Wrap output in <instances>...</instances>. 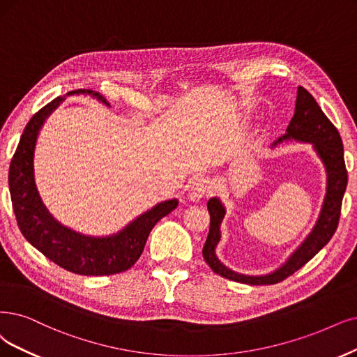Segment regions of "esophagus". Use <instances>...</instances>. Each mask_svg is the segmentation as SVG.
Segmentation results:
<instances>
[{
	"label": "esophagus",
	"instance_id": "34e87169",
	"mask_svg": "<svg viewBox=\"0 0 357 357\" xmlns=\"http://www.w3.org/2000/svg\"><path fill=\"white\" fill-rule=\"evenodd\" d=\"M208 194H210V185L207 179L197 178L192 181V183L190 185V194H188L191 197V200H200Z\"/></svg>",
	"mask_w": 357,
	"mask_h": 357
}]
</instances>
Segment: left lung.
<instances>
[{"instance_id":"1","label":"left lung","mask_w":357,"mask_h":357,"mask_svg":"<svg viewBox=\"0 0 357 357\" xmlns=\"http://www.w3.org/2000/svg\"><path fill=\"white\" fill-rule=\"evenodd\" d=\"M284 139H297L303 142H312L313 147L321 157L326 169V195L318 222L309 234L307 238L296 250L285 265L269 275L248 276L236 273L222 265L216 257L215 248L220 240V222L225 216V208L222 203L213 197L207 202L210 213V229L206 244L203 247V257L213 272L223 278L250 284V285H266L276 284L293 275L296 271L303 268L306 263L324 248L337 231L338 220L341 215V203L347 187V169L344 163V150L342 141L337 128L325 116L321 107L312 97L310 92L303 86L297 89V101L294 116L287 128V134L276 141L273 145L282 142Z\"/></svg>"}]
</instances>
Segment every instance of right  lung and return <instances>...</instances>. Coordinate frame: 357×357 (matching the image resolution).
I'll return each mask as SVG.
<instances>
[{
  "label": "right lung",
  "instance_id": "add662e5",
  "mask_svg": "<svg viewBox=\"0 0 357 357\" xmlns=\"http://www.w3.org/2000/svg\"><path fill=\"white\" fill-rule=\"evenodd\" d=\"M88 94L110 105L100 92L91 89L70 91ZM64 97H57L36 112L20 137L8 172V187L17 225L36 250L60 268L86 276H101L125 272L135 265L155 223L176 208L178 200L157 204L112 236L94 238L63 227L50 215L38 194L33 176L35 144L45 119Z\"/></svg>",
  "mask_w": 357,
  "mask_h": 357
}]
</instances>
